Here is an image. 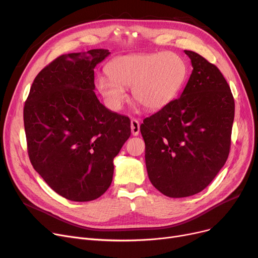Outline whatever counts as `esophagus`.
<instances>
[{
  "instance_id": "1",
  "label": "esophagus",
  "mask_w": 258,
  "mask_h": 258,
  "mask_svg": "<svg viewBox=\"0 0 258 258\" xmlns=\"http://www.w3.org/2000/svg\"><path fill=\"white\" fill-rule=\"evenodd\" d=\"M131 130H132L133 136H138L140 133V123L137 119L131 120Z\"/></svg>"
}]
</instances>
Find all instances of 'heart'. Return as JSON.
<instances>
[{
	"instance_id": "1",
	"label": "heart",
	"mask_w": 258,
	"mask_h": 258,
	"mask_svg": "<svg viewBox=\"0 0 258 258\" xmlns=\"http://www.w3.org/2000/svg\"><path fill=\"white\" fill-rule=\"evenodd\" d=\"M110 76L97 80V89L107 106L119 111L132 87V96L147 111H159L168 105L182 90L187 66L179 54H130L119 56L107 67Z\"/></svg>"
}]
</instances>
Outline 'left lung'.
<instances>
[{
  "instance_id": "left-lung-1",
  "label": "left lung",
  "mask_w": 258,
  "mask_h": 258,
  "mask_svg": "<svg viewBox=\"0 0 258 258\" xmlns=\"http://www.w3.org/2000/svg\"><path fill=\"white\" fill-rule=\"evenodd\" d=\"M194 70L180 98L143 120L145 164L152 184L169 198L201 192L225 165L234 99L218 67L184 51Z\"/></svg>"
}]
</instances>
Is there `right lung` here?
I'll list each match as a JSON object with an SVG mask.
<instances>
[{"label":"right lung","mask_w":258,"mask_h":258,"mask_svg":"<svg viewBox=\"0 0 258 258\" xmlns=\"http://www.w3.org/2000/svg\"><path fill=\"white\" fill-rule=\"evenodd\" d=\"M108 50L69 53L40 71L24 106L33 168L59 196L74 202L101 197L114 158L131 136V120L106 108L95 94L94 69Z\"/></svg>","instance_id":"right-lung-1"}]
</instances>
